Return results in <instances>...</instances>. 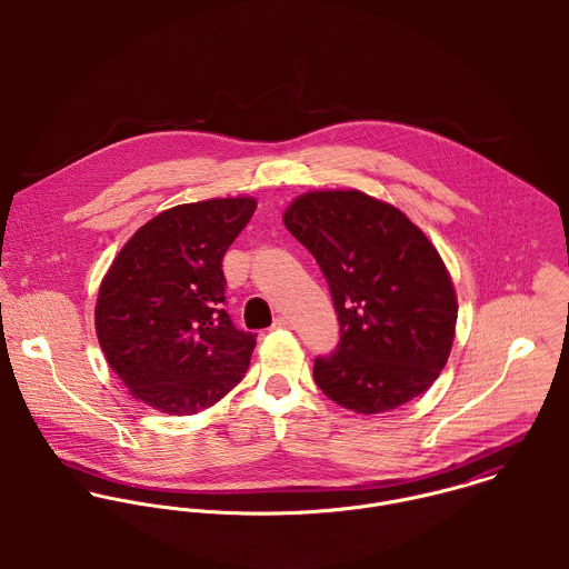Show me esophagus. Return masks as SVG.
<instances>
[{
	"instance_id": "esophagus-1",
	"label": "esophagus",
	"mask_w": 569,
	"mask_h": 569,
	"mask_svg": "<svg viewBox=\"0 0 569 569\" xmlns=\"http://www.w3.org/2000/svg\"><path fill=\"white\" fill-rule=\"evenodd\" d=\"M287 326H291V320L284 318V316H278V318L273 320V328H287Z\"/></svg>"
}]
</instances>
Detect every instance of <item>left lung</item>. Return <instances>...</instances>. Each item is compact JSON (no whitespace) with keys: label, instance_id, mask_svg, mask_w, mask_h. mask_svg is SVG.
<instances>
[{"label":"left lung","instance_id":"1","mask_svg":"<svg viewBox=\"0 0 569 569\" xmlns=\"http://www.w3.org/2000/svg\"><path fill=\"white\" fill-rule=\"evenodd\" d=\"M282 219L318 260L339 320V343L313 363L318 388L359 413L406 406L429 390L458 320L436 247L401 210L359 190L307 192Z\"/></svg>","mask_w":569,"mask_h":569}]
</instances>
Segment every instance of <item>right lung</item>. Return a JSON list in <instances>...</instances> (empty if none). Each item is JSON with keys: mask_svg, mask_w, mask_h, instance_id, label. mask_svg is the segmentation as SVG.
Returning a JSON list of instances; mask_svg holds the SVG:
<instances>
[{"mask_svg": "<svg viewBox=\"0 0 569 569\" xmlns=\"http://www.w3.org/2000/svg\"><path fill=\"white\" fill-rule=\"evenodd\" d=\"M253 210L249 197L174 206L142 226L102 278L100 348L147 406L190 416L243 379L256 335L223 309V256Z\"/></svg>", "mask_w": 569, "mask_h": 569, "instance_id": "obj_1", "label": "right lung"}]
</instances>
